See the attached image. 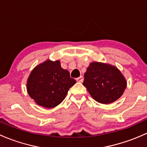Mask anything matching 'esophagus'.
I'll list each match as a JSON object with an SVG mask.
<instances>
[{
    "label": "esophagus",
    "instance_id": "34e87169",
    "mask_svg": "<svg viewBox=\"0 0 147 147\" xmlns=\"http://www.w3.org/2000/svg\"><path fill=\"white\" fill-rule=\"evenodd\" d=\"M83 80H84L83 77L82 76H80V77H79V78H77L76 80H77V82H83Z\"/></svg>",
    "mask_w": 147,
    "mask_h": 147
}]
</instances>
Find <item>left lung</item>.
Returning <instances> with one entry per match:
<instances>
[{
	"label": "left lung",
	"instance_id": "1",
	"mask_svg": "<svg viewBox=\"0 0 147 147\" xmlns=\"http://www.w3.org/2000/svg\"><path fill=\"white\" fill-rule=\"evenodd\" d=\"M83 85L96 101L109 104L122 95L127 82L116 67L94 62L84 73Z\"/></svg>",
	"mask_w": 147,
	"mask_h": 147
}]
</instances>
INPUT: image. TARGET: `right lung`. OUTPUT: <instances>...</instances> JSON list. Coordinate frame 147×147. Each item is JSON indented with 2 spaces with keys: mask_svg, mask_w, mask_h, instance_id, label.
<instances>
[{
  "mask_svg": "<svg viewBox=\"0 0 147 147\" xmlns=\"http://www.w3.org/2000/svg\"><path fill=\"white\" fill-rule=\"evenodd\" d=\"M75 83L69 72L61 67L59 60H47L32 69L28 79L27 90L38 105L53 108L63 101Z\"/></svg>",
  "mask_w": 147,
  "mask_h": 147,
  "instance_id": "add662e5",
  "label": "right lung"
}]
</instances>
